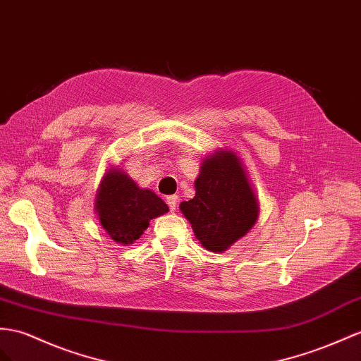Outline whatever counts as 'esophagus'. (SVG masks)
I'll use <instances>...</instances> for the list:
<instances>
[{
	"label": "esophagus",
	"mask_w": 361,
	"mask_h": 361,
	"mask_svg": "<svg viewBox=\"0 0 361 361\" xmlns=\"http://www.w3.org/2000/svg\"><path fill=\"white\" fill-rule=\"evenodd\" d=\"M166 202H168V206H169V209L173 212L175 209H177V202H178V197L177 195H171V197H168L166 198Z\"/></svg>",
	"instance_id": "obj_1"
}]
</instances>
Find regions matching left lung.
<instances>
[{
	"mask_svg": "<svg viewBox=\"0 0 361 361\" xmlns=\"http://www.w3.org/2000/svg\"><path fill=\"white\" fill-rule=\"evenodd\" d=\"M195 190V197L183 201L180 210L206 250L226 252L255 226L259 202L235 152L224 149L207 155Z\"/></svg>",
	"mask_w": 361,
	"mask_h": 361,
	"instance_id": "left-lung-1",
	"label": "left lung"
}]
</instances>
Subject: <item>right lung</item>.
Wrapping results in <instances>:
<instances>
[{
	"mask_svg": "<svg viewBox=\"0 0 361 361\" xmlns=\"http://www.w3.org/2000/svg\"><path fill=\"white\" fill-rule=\"evenodd\" d=\"M169 207L149 189L137 183L118 168L109 169L96 195L99 221L111 239L133 244L149 226V221L164 215Z\"/></svg>",
	"mask_w": 361,
	"mask_h": 361,
	"instance_id": "right-lung-1",
	"label": "right lung"
}]
</instances>
